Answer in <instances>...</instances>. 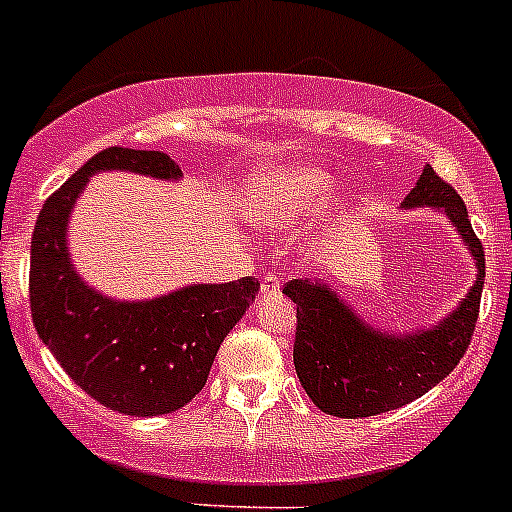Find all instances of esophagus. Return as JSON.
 Masks as SVG:
<instances>
[{
  "instance_id": "34e87169",
  "label": "esophagus",
  "mask_w": 512,
  "mask_h": 512,
  "mask_svg": "<svg viewBox=\"0 0 512 512\" xmlns=\"http://www.w3.org/2000/svg\"><path fill=\"white\" fill-rule=\"evenodd\" d=\"M279 287H282V282H279L277 274H274V271H266L264 279H261V292H264V295H277Z\"/></svg>"
}]
</instances>
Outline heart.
<instances>
[{"instance_id":"1","label":"heart","mask_w":512,"mask_h":512,"mask_svg":"<svg viewBox=\"0 0 512 512\" xmlns=\"http://www.w3.org/2000/svg\"><path fill=\"white\" fill-rule=\"evenodd\" d=\"M330 176L307 166H282L256 176L243 192V210L264 225H295L325 205Z\"/></svg>"}]
</instances>
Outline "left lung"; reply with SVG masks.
<instances>
[{
  "instance_id": "left-lung-1",
  "label": "left lung",
  "mask_w": 512,
  "mask_h": 512,
  "mask_svg": "<svg viewBox=\"0 0 512 512\" xmlns=\"http://www.w3.org/2000/svg\"><path fill=\"white\" fill-rule=\"evenodd\" d=\"M405 207L431 205L449 215L472 256L477 282L467 300L431 330L387 336L359 320L325 284L292 279L284 295L297 305L295 369L307 397L336 418H369L397 410L436 387L467 354L485 284V248L456 189L425 166Z\"/></svg>"
}]
</instances>
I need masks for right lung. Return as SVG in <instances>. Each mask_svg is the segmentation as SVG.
Returning a JSON list of instances; mask_svg holds the SVG:
<instances>
[{
    "label": "right lung",
    "mask_w": 512,
    "mask_h": 512,
    "mask_svg": "<svg viewBox=\"0 0 512 512\" xmlns=\"http://www.w3.org/2000/svg\"><path fill=\"white\" fill-rule=\"evenodd\" d=\"M128 169L176 179L161 151L104 148L45 200L30 243V312L43 343L89 397L151 418L184 408L210 377L217 348L259 292V279L197 284L151 302H112L76 277L66 251L71 205L92 174Z\"/></svg>",
    "instance_id": "right-lung-1"
}]
</instances>
